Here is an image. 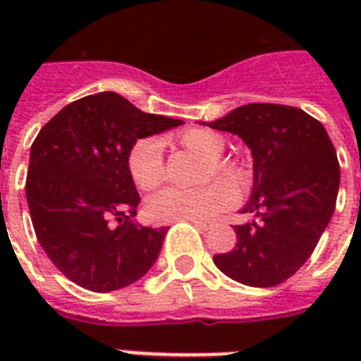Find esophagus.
<instances>
[{
    "label": "esophagus",
    "mask_w": 361,
    "mask_h": 361,
    "mask_svg": "<svg viewBox=\"0 0 361 361\" xmlns=\"http://www.w3.org/2000/svg\"><path fill=\"white\" fill-rule=\"evenodd\" d=\"M192 225L197 226V228H200V231H208L209 226V223H204V221H192Z\"/></svg>",
    "instance_id": "esophagus-1"
}]
</instances>
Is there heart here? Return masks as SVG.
<instances>
[{"label":"heart","instance_id":"b5f03b06","mask_svg":"<svg viewBox=\"0 0 361 361\" xmlns=\"http://www.w3.org/2000/svg\"><path fill=\"white\" fill-rule=\"evenodd\" d=\"M169 144L206 159L200 181H212L192 191L166 189L152 197L146 204V214L153 223L176 221H206L221 214L234 200V192L241 191L249 183V174L234 159L221 157L225 153V138L209 129H187L170 136ZM130 180L142 191H153L164 181L163 147L155 138H142L130 147L127 157ZM224 181L221 182L220 180Z\"/></svg>","mask_w":361,"mask_h":361}]
</instances>
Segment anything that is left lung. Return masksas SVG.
<instances>
[{
    "mask_svg": "<svg viewBox=\"0 0 361 361\" xmlns=\"http://www.w3.org/2000/svg\"><path fill=\"white\" fill-rule=\"evenodd\" d=\"M212 129L238 135L252 155V192L236 247L215 266L241 285L268 288L302 268L336 209L339 161L324 125L286 104L238 106Z\"/></svg>",
    "mask_w": 361,
    "mask_h": 361,
    "instance_id": "obj_1",
    "label": "left lung"
}]
</instances>
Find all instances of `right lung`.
I'll return each instance as SVG.
<instances>
[{
    "label": "right lung",
    "instance_id": "1",
    "mask_svg": "<svg viewBox=\"0 0 361 361\" xmlns=\"http://www.w3.org/2000/svg\"><path fill=\"white\" fill-rule=\"evenodd\" d=\"M181 123L103 92L67 104L39 130L25 197L37 240L67 279L86 290L110 292L149 271L166 226L133 221L140 195L127 157L138 138Z\"/></svg>",
    "mask_w": 361,
    "mask_h": 361
}]
</instances>
